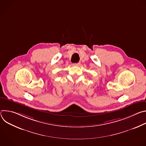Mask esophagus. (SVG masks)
Instances as JSON below:
<instances>
[{
    "label": "esophagus",
    "instance_id": "34e87169",
    "mask_svg": "<svg viewBox=\"0 0 146 146\" xmlns=\"http://www.w3.org/2000/svg\"><path fill=\"white\" fill-rule=\"evenodd\" d=\"M80 63H75V64H73V65L74 66H79L80 65Z\"/></svg>",
    "mask_w": 146,
    "mask_h": 146
}]
</instances>
